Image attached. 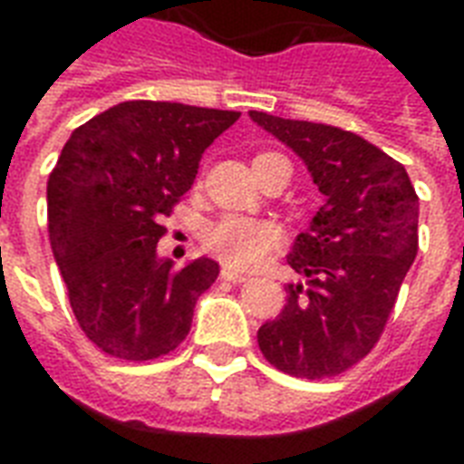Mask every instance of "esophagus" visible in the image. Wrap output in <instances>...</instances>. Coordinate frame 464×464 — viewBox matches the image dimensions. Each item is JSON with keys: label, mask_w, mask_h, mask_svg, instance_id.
<instances>
[{"label": "esophagus", "mask_w": 464, "mask_h": 464, "mask_svg": "<svg viewBox=\"0 0 464 464\" xmlns=\"http://www.w3.org/2000/svg\"><path fill=\"white\" fill-rule=\"evenodd\" d=\"M221 279H224V282L243 284V282H247L250 276L243 275V272H236V269H231V267H224V269H221Z\"/></svg>", "instance_id": "1"}]
</instances>
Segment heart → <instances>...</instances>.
<instances>
[{"label": "heart", "instance_id": "1", "mask_svg": "<svg viewBox=\"0 0 464 464\" xmlns=\"http://www.w3.org/2000/svg\"><path fill=\"white\" fill-rule=\"evenodd\" d=\"M267 160H286L279 154H260L253 160V166L267 163ZM282 231L272 221L250 217H224L207 226L204 231V246L214 257L226 265L238 269H253L267 260V255L279 246Z\"/></svg>", "mask_w": 464, "mask_h": 464}]
</instances>
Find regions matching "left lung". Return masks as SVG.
Returning a JSON list of instances; mask_svg holds the SVG:
<instances>
[{
	"instance_id": "obj_1",
	"label": "left lung",
	"mask_w": 464,
	"mask_h": 464,
	"mask_svg": "<svg viewBox=\"0 0 464 464\" xmlns=\"http://www.w3.org/2000/svg\"><path fill=\"white\" fill-rule=\"evenodd\" d=\"M323 192L286 262V305L257 330L265 359L308 381L344 373L375 346L419 250V197L402 163L339 127L247 112Z\"/></svg>"
}]
</instances>
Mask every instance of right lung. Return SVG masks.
I'll list each match as a JSON object with an SVG mask.
<instances>
[{
  "instance_id": "add662e5",
  "label": "right lung",
  "mask_w": 464,
  "mask_h": 464,
  "mask_svg": "<svg viewBox=\"0 0 464 464\" xmlns=\"http://www.w3.org/2000/svg\"><path fill=\"white\" fill-rule=\"evenodd\" d=\"M240 112L125 101L72 132L47 180L50 246L79 327L112 359L151 361L188 337L218 262L173 267L166 217Z\"/></svg>"
}]
</instances>
